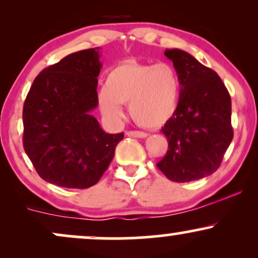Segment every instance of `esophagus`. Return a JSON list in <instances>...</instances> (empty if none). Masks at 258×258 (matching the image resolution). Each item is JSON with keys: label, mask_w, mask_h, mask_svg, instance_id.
Masks as SVG:
<instances>
[{"label": "esophagus", "mask_w": 258, "mask_h": 258, "mask_svg": "<svg viewBox=\"0 0 258 258\" xmlns=\"http://www.w3.org/2000/svg\"><path fill=\"white\" fill-rule=\"evenodd\" d=\"M126 135L128 136V137H137V138H146L148 136L146 132H142V131H128L126 132Z\"/></svg>", "instance_id": "obj_1"}]
</instances>
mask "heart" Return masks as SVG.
I'll list each match as a JSON object with an SVG mask.
<instances>
[{"instance_id":"heart-1","label":"heart","mask_w":258,"mask_h":258,"mask_svg":"<svg viewBox=\"0 0 258 258\" xmlns=\"http://www.w3.org/2000/svg\"><path fill=\"white\" fill-rule=\"evenodd\" d=\"M180 80L171 64L123 61L109 72L98 94L102 114L111 121L123 117L121 104H128L132 119L146 128L168 122L178 108Z\"/></svg>"}]
</instances>
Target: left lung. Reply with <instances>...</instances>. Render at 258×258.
I'll return each instance as SVG.
<instances>
[{
	"instance_id": "8db88e82",
	"label": "left lung",
	"mask_w": 258,
	"mask_h": 258,
	"mask_svg": "<svg viewBox=\"0 0 258 258\" xmlns=\"http://www.w3.org/2000/svg\"><path fill=\"white\" fill-rule=\"evenodd\" d=\"M180 80L178 108L161 128L168 150L156 164L168 179L184 183L220 167L233 139L232 100L217 73L180 49H166Z\"/></svg>"
}]
</instances>
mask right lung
<instances>
[{"mask_svg":"<svg viewBox=\"0 0 258 258\" xmlns=\"http://www.w3.org/2000/svg\"><path fill=\"white\" fill-rule=\"evenodd\" d=\"M99 47L72 53L43 69L23 108V146L41 178L64 188L94 185L123 132L109 135L91 111L98 105Z\"/></svg>","mask_w":258,"mask_h":258,"instance_id":"right-lung-1","label":"right lung"}]
</instances>
